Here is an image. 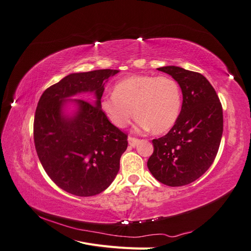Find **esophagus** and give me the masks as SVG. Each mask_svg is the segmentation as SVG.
I'll return each instance as SVG.
<instances>
[{"instance_id": "34e87169", "label": "esophagus", "mask_w": 251, "mask_h": 251, "mask_svg": "<svg viewBox=\"0 0 251 251\" xmlns=\"http://www.w3.org/2000/svg\"><path fill=\"white\" fill-rule=\"evenodd\" d=\"M127 141H128V144H130L131 147H136L137 144L139 143V139L138 138H135V137H132V136H130V137L127 138Z\"/></svg>"}]
</instances>
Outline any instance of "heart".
I'll return each instance as SVG.
<instances>
[{"label": "heart", "mask_w": 251, "mask_h": 251, "mask_svg": "<svg viewBox=\"0 0 251 251\" xmlns=\"http://www.w3.org/2000/svg\"><path fill=\"white\" fill-rule=\"evenodd\" d=\"M181 105L178 82L170 76L154 75H134L120 80L113 95L100 100V109L113 126L126 127L134 112L140 130L150 128L154 134L169 131L176 124Z\"/></svg>", "instance_id": "heart-1"}]
</instances>
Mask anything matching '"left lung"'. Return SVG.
Masks as SVG:
<instances>
[{
  "label": "left lung",
  "instance_id": "obj_1",
  "mask_svg": "<svg viewBox=\"0 0 251 251\" xmlns=\"http://www.w3.org/2000/svg\"><path fill=\"white\" fill-rule=\"evenodd\" d=\"M158 70L179 83L183 102L171 131L153 139L148 168L161 183L183 186L200 178L215 160L223 133L222 104L202 74L176 66Z\"/></svg>",
  "mask_w": 251,
  "mask_h": 251
}]
</instances>
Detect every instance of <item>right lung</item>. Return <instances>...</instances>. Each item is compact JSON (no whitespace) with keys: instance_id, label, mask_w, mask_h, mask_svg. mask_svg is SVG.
<instances>
[{"instance_id":"1","label":"right lung","mask_w":251,"mask_h":251,"mask_svg":"<svg viewBox=\"0 0 251 251\" xmlns=\"http://www.w3.org/2000/svg\"><path fill=\"white\" fill-rule=\"evenodd\" d=\"M118 70L72 73L42 94L34 115L33 138L45 172L67 193L79 197L100 194L119 171L127 135L113 126L100 109L104 80ZM93 92L96 100H68ZM67 101L78 104L73 117L62 111Z\"/></svg>"}]
</instances>
